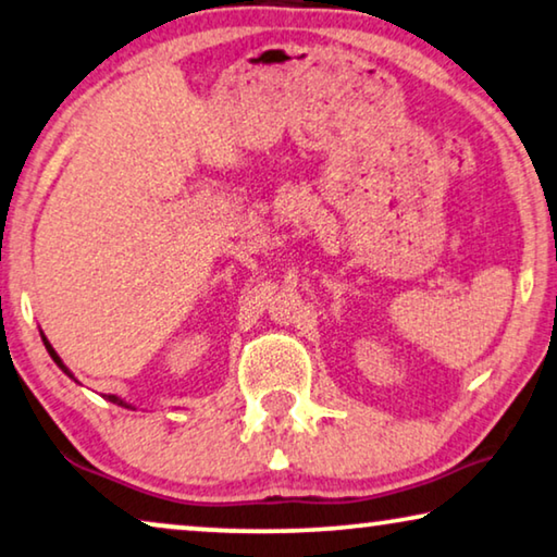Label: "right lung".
Segmentation results:
<instances>
[{"label": "right lung", "instance_id": "right-lung-1", "mask_svg": "<svg viewBox=\"0 0 557 557\" xmlns=\"http://www.w3.org/2000/svg\"><path fill=\"white\" fill-rule=\"evenodd\" d=\"M42 342H45V349H47V351H50V357H52V361H54V364H58V367L62 369V372H64V374H67L70 379H75V374H72V372H70V369H67V367H64V361H62V359L58 357V351H54V349H52V344H50V342H47V336H45V334H42ZM75 382H77V379H75ZM108 399L112 401V405H120V407H127V409H133V405H127V401H125V399H120V397H115V394H108Z\"/></svg>", "mask_w": 557, "mask_h": 557}]
</instances>
